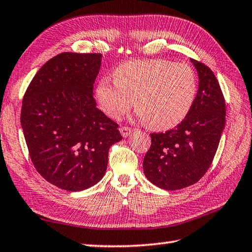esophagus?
<instances>
[{
	"label": "esophagus",
	"instance_id": "esophagus-1",
	"mask_svg": "<svg viewBox=\"0 0 252 252\" xmlns=\"http://www.w3.org/2000/svg\"><path fill=\"white\" fill-rule=\"evenodd\" d=\"M132 130L131 127H129V126H121L120 127V132H121V134H122V136H125V138H126V136H129L131 133H132Z\"/></svg>",
	"mask_w": 252,
	"mask_h": 252
}]
</instances>
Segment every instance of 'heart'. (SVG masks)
I'll return each mask as SVG.
<instances>
[{
	"label": "heart",
	"instance_id": "1",
	"mask_svg": "<svg viewBox=\"0 0 252 252\" xmlns=\"http://www.w3.org/2000/svg\"><path fill=\"white\" fill-rule=\"evenodd\" d=\"M197 94V76L187 63L169 60H131L96 85L100 108L119 119L134 103L139 118L153 129H170L187 117Z\"/></svg>",
	"mask_w": 252,
	"mask_h": 252
}]
</instances>
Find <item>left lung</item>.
I'll return each mask as SVG.
<instances>
[{"label":"left lung","instance_id":"obj_1","mask_svg":"<svg viewBox=\"0 0 252 252\" xmlns=\"http://www.w3.org/2000/svg\"><path fill=\"white\" fill-rule=\"evenodd\" d=\"M199 89L192 108L181 123L151 133V147L143 159V172L153 185L179 190L194 185L208 171L225 125V101L209 66L191 59Z\"/></svg>","mask_w":252,"mask_h":252}]
</instances>
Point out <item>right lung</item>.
Listing matches in <instances>:
<instances>
[{"instance_id": "obj_1", "label": "right lung", "mask_w": 252, "mask_h": 252, "mask_svg": "<svg viewBox=\"0 0 252 252\" xmlns=\"http://www.w3.org/2000/svg\"><path fill=\"white\" fill-rule=\"evenodd\" d=\"M100 53L55 55L34 75L21 110L25 142L36 171L66 191L103 178L110 147L122 140L118 123L96 108L93 84Z\"/></svg>"}]
</instances>
